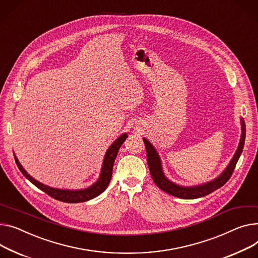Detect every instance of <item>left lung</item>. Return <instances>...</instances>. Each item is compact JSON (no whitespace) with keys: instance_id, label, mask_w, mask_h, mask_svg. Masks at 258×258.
I'll use <instances>...</instances> for the list:
<instances>
[{"instance_id":"left-lung-1","label":"left lung","mask_w":258,"mask_h":258,"mask_svg":"<svg viewBox=\"0 0 258 258\" xmlns=\"http://www.w3.org/2000/svg\"><path fill=\"white\" fill-rule=\"evenodd\" d=\"M245 138H246V124H245L244 120L242 119L241 141H239L237 150L235 151L231 162L229 163V165L227 166L224 172H223L218 178L214 179L213 181H210L208 183H204L201 185H197V186H191V187L180 186V185H177L173 182H171L170 180H168L163 173L161 160H160V157L157 153L156 149L153 148V146L145 138L143 139V141H144L145 148H146L147 164L149 167L150 175H151L154 183H156L161 188V190H163L164 192L172 195V196L182 198V199H195V198H200V197L207 196V195L213 193L214 191L218 190L219 187L224 185L229 180V178L231 177L233 171H234L235 165L242 154L244 144H245Z\"/></svg>"}]
</instances>
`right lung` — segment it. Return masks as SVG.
<instances>
[{
    "label": "right lung",
    "mask_w": 258,
    "mask_h": 258,
    "mask_svg": "<svg viewBox=\"0 0 258 258\" xmlns=\"http://www.w3.org/2000/svg\"><path fill=\"white\" fill-rule=\"evenodd\" d=\"M126 138H127V135L123 134L122 136H120L119 138L110 146V148L108 149L106 156H105L104 163H102L101 172H100V176H99L98 180L93 185L89 186L88 188H85V190H80V191L59 190V188H54V187H49L47 185H44L41 182L34 179L32 176H30L26 172V170L22 167V165L20 164L19 160L16 159V157H14V159H15L17 167H19V169L21 170V172L24 174V176L26 178H28L34 185H36L38 188H40L41 191H43L48 196H50L51 198H54L59 201L67 202V203L85 202V201H88L92 198H95L96 196L101 194L109 185V182L112 177V170H113L114 162L117 157L118 150L120 147H121L122 143L125 141Z\"/></svg>",
    "instance_id": "obj_1"
}]
</instances>
